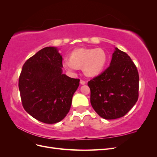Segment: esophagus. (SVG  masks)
<instances>
[{
    "label": "esophagus",
    "mask_w": 157,
    "mask_h": 157,
    "mask_svg": "<svg viewBox=\"0 0 157 157\" xmlns=\"http://www.w3.org/2000/svg\"><path fill=\"white\" fill-rule=\"evenodd\" d=\"M80 84L84 85V84H86V82H85V80H84L81 79V80H80Z\"/></svg>",
    "instance_id": "obj_1"
}]
</instances>
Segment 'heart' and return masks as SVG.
<instances>
[{
    "mask_svg": "<svg viewBox=\"0 0 157 157\" xmlns=\"http://www.w3.org/2000/svg\"><path fill=\"white\" fill-rule=\"evenodd\" d=\"M107 61L106 52L101 48H80L73 51L70 59H64L63 65L70 72H75L82 67L85 75L94 77L103 69Z\"/></svg>",
    "mask_w": 157,
    "mask_h": 157,
    "instance_id": "obj_1",
    "label": "heart"
}]
</instances>
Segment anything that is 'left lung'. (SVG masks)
<instances>
[{"label": "left lung", "instance_id": "1", "mask_svg": "<svg viewBox=\"0 0 157 157\" xmlns=\"http://www.w3.org/2000/svg\"><path fill=\"white\" fill-rule=\"evenodd\" d=\"M110 66L88 82L90 102L98 115L105 119L124 116L139 96V74L134 63L117 48Z\"/></svg>", "mask_w": 157, "mask_h": 157}]
</instances>
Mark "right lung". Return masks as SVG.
I'll use <instances>...</instances> for the list:
<instances>
[{
	"label": "right lung",
	"instance_id": "right-lung-1",
	"mask_svg": "<svg viewBox=\"0 0 157 157\" xmlns=\"http://www.w3.org/2000/svg\"><path fill=\"white\" fill-rule=\"evenodd\" d=\"M62 57L54 47H46L28 59L19 77L22 105L46 124L63 120L69 113L80 79L62 73Z\"/></svg>",
	"mask_w": 157,
	"mask_h": 157
}]
</instances>
